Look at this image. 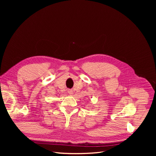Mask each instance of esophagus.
Returning a JSON list of instances; mask_svg holds the SVG:
<instances>
[{
  "instance_id": "esophagus-1",
  "label": "esophagus",
  "mask_w": 156,
  "mask_h": 156,
  "mask_svg": "<svg viewBox=\"0 0 156 156\" xmlns=\"http://www.w3.org/2000/svg\"><path fill=\"white\" fill-rule=\"evenodd\" d=\"M68 94H70V95L73 94V91L71 90H69L68 91Z\"/></svg>"
}]
</instances>
